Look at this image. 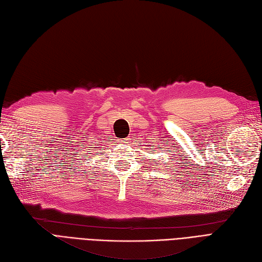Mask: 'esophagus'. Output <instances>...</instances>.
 Listing matches in <instances>:
<instances>
[{
	"mask_svg": "<svg viewBox=\"0 0 262 262\" xmlns=\"http://www.w3.org/2000/svg\"><path fill=\"white\" fill-rule=\"evenodd\" d=\"M122 142H123L124 144H127V143H129V139H124V140L122 141Z\"/></svg>",
	"mask_w": 262,
	"mask_h": 262,
	"instance_id": "34e87169",
	"label": "esophagus"
}]
</instances>
